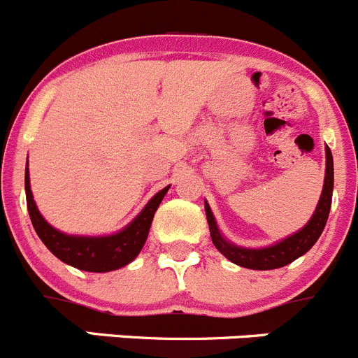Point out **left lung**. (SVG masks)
Wrapping results in <instances>:
<instances>
[{"label":"left lung","mask_w":358,"mask_h":358,"mask_svg":"<svg viewBox=\"0 0 358 358\" xmlns=\"http://www.w3.org/2000/svg\"><path fill=\"white\" fill-rule=\"evenodd\" d=\"M325 182H323L322 196H320V202L318 206H316L315 214H313L311 220L308 221V224H306L304 228H301L299 232H295L294 236L287 237V239H283L281 243H275L268 248L251 250V248L236 246V244H232L230 241L224 239V237L221 236L220 230H217L216 220H214L209 203L206 202V216L207 223H209L210 239H213V244L216 246V250L220 251L221 255H224L228 260L234 262V264L241 265V267L253 268V271H271V268L285 267V265L292 264V262L297 260V258L302 257L304 253H308V251L315 246L318 237L322 236L327 220H329L330 203H332V189H334V159H332V152H330L329 145L325 148Z\"/></svg>","instance_id":"1"}]
</instances>
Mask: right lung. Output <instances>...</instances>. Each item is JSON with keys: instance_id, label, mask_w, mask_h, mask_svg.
I'll return each mask as SVG.
<instances>
[{"instance_id": "right-lung-1", "label": "right lung", "mask_w": 358, "mask_h": 358, "mask_svg": "<svg viewBox=\"0 0 358 358\" xmlns=\"http://www.w3.org/2000/svg\"><path fill=\"white\" fill-rule=\"evenodd\" d=\"M24 186H26V202H28L29 217H31L35 232L38 234L42 243L61 262L87 272L115 271V268H121L130 264L141 253L145 239H148L156 209L170 188V186H166L162 192L156 193L149 200L148 206L141 210V214L128 227L122 228L121 232L103 237H84L68 236V234L59 232L43 220L35 200H33L28 169H26V177H24Z\"/></svg>"}]
</instances>
